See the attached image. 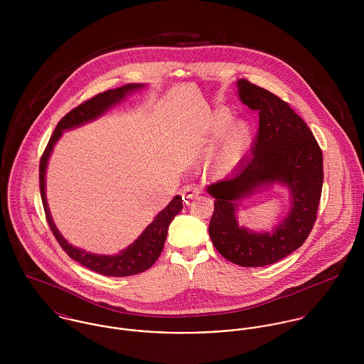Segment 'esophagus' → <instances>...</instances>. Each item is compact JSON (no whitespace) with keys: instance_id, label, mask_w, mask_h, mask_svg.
Here are the masks:
<instances>
[{"instance_id":"obj_1","label":"esophagus","mask_w":364,"mask_h":364,"mask_svg":"<svg viewBox=\"0 0 364 364\" xmlns=\"http://www.w3.org/2000/svg\"><path fill=\"white\" fill-rule=\"evenodd\" d=\"M183 192H185V199H186V200H192V199L199 193V189H198L196 186L188 185V186H185Z\"/></svg>"}]
</instances>
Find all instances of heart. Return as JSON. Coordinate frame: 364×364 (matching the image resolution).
Segmentation results:
<instances>
[{
	"label": "heart",
	"instance_id": "1",
	"mask_svg": "<svg viewBox=\"0 0 364 364\" xmlns=\"http://www.w3.org/2000/svg\"><path fill=\"white\" fill-rule=\"evenodd\" d=\"M254 140V129L248 122L234 119L228 107H217L186 132L183 146L191 153L206 148L202 156V173L208 179H224L241 166Z\"/></svg>",
	"mask_w": 364,
	"mask_h": 364
}]
</instances>
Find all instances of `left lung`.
<instances>
[{"mask_svg":"<svg viewBox=\"0 0 364 364\" xmlns=\"http://www.w3.org/2000/svg\"><path fill=\"white\" fill-rule=\"evenodd\" d=\"M238 98L259 112V132L247 158L231 178L211 183L214 198L208 234L225 259L257 267L276 263L299 250L311 232L321 199V149L306 122L272 92L237 81ZM277 184L289 193V210L270 232H255L237 221L242 200Z\"/></svg>","mask_w":364,"mask_h":364,"instance_id":"left-lung-1","label":"left lung"}]
</instances>
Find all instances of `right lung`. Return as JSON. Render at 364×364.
<instances>
[{"mask_svg":"<svg viewBox=\"0 0 364 364\" xmlns=\"http://www.w3.org/2000/svg\"><path fill=\"white\" fill-rule=\"evenodd\" d=\"M147 84H126L123 87L105 91L102 94L94 97L92 100L77 106L71 112H68L55 126L49 144L41 159L39 166V181H41V195L42 202L46 213L48 223L50 225V230L57 240V242L61 245V248L67 252V255L71 259L77 260L82 266L101 273L105 276H113V277H124V276H133L137 273H141L147 269H150L158 257L161 255V251L164 248L168 227L171 221L175 218V215L183 208L182 196L176 195L165 208H162L154 220L143 230V232L124 250L119 251L113 255H104V254H94L90 251H85L82 248L74 247L70 244L63 234L58 231L53 221L52 213L48 205L46 199V172H48V164L52 156L54 146L61 139L63 133L67 130H73L75 127H80L82 124H87L90 122L97 120L98 117L104 116L105 113L114 107L116 105L122 104L129 95L146 88Z\"/></svg>","mask_w":364,"mask_h":364,"instance_id":"1","label":"right lung"}]
</instances>
